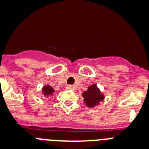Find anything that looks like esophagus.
Wrapping results in <instances>:
<instances>
[{
	"mask_svg": "<svg viewBox=\"0 0 149 149\" xmlns=\"http://www.w3.org/2000/svg\"><path fill=\"white\" fill-rule=\"evenodd\" d=\"M66 89H69V90H74L76 88H75L74 86H72V85H69L66 86Z\"/></svg>",
	"mask_w": 149,
	"mask_h": 149,
	"instance_id": "1",
	"label": "esophagus"
}]
</instances>
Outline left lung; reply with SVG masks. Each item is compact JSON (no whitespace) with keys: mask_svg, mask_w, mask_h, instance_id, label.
<instances>
[{"mask_svg":"<svg viewBox=\"0 0 149 149\" xmlns=\"http://www.w3.org/2000/svg\"><path fill=\"white\" fill-rule=\"evenodd\" d=\"M83 97L84 99V102L88 107L93 108L97 106L104 100V95L101 93L95 84L88 87L86 91L83 93Z\"/></svg>","mask_w":149,"mask_h":149,"instance_id":"left-lung-1","label":"left lung"}]
</instances>
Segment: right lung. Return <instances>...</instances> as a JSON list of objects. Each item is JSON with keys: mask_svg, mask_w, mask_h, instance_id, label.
Here are the masks:
<instances>
[{"mask_svg": "<svg viewBox=\"0 0 149 149\" xmlns=\"http://www.w3.org/2000/svg\"><path fill=\"white\" fill-rule=\"evenodd\" d=\"M42 90H43V95H45V96H47V97H49V95H52L53 93H54V89L49 85L44 86L43 87Z\"/></svg>", "mask_w": 149, "mask_h": 149, "instance_id": "obj_1", "label": "right lung"}]
</instances>
